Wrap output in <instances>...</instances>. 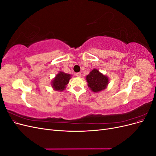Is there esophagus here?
<instances>
[{"mask_svg": "<svg viewBox=\"0 0 156 156\" xmlns=\"http://www.w3.org/2000/svg\"><path fill=\"white\" fill-rule=\"evenodd\" d=\"M75 75H76V76L78 77H81V73H80V72L76 73H75Z\"/></svg>", "mask_w": 156, "mask_h": 156, "instance_id": "esophagus-1", "label": "esophagus"}]
</instances>
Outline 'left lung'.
Returning a JSON list of instances; mask_svg holds the SVG:
<instances>
[{"label":"left lung","mask_w":156,"mask_h":156,"mask_svg":"<svg viewBox=\"0 0 156 156\" xmlns=\"http://www.w3.org/2000/svg\"><path fill=\"white\" fill-rule=\"evenodd\" d=\"M88 86L92 92H99L105 89L108 83V78L97 69H92L86 77Z\"/></svg>","instance_id":"1"}]
</instances>
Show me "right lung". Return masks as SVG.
Listing matches in <instances>:
<instances>
[{
    "mask_svg": "<svg viewBox=\"0 0 156 156\" xmlns=\"http://www.w3.org/2000/svg\"><path fill=\"white\" fill-rule=\"evenodd\" d=\"M70 74L65 73L64 72H60L56 77L51 81V86L55 90L63 91L68 84L69 79H71Z\"/></svg>",
    "mask_w": 156,
    "mask_h": 156,
    "instance_id": "1",
    "label": "right lung"
}]
</instances>
